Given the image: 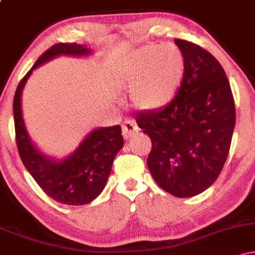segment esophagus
<instances>
[{
	"instance_id": "obj_1",
	"label": "esophagus",
	"mask_w": 255,
	"mask_h": 255,
	"mask_svg": "<svg viewBox=\"0 0 255 255\" xmlns=\"http://www.w3.org/2000/svg\"><path fill=\"white\" fill-rule=\"evenodd\" d=\"M139 131L137 126L134 124L133 120H127L125 121V125L122 126V134H124L125 139H130L134 134Z\"/></svg>"
}]
</instances>
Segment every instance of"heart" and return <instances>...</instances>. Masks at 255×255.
Segmentation results:
<instances>
[{
	"instance_id": "heart-1",
	"label": "heart",
	"mask_w": 255,
	"mask_h": 255,
	"mask_svg": "<svg viewBox=\"0 0 255 255\" xmlns=\"http://www.w3.org/2000/svg\"><path fill=\"white\" fill-rule=\"evenodd\" d=\"M184 64L174 45L148 44L131 55L122 80L137 109L157 111L172 101L183 78Z\"/></svg>"
}]
</instances>
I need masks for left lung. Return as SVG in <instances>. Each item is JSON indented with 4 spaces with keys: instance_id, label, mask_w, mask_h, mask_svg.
Instances as JSON below:
<instances>
[{
    "instance_id": "obj_1",
    "label": "left lung",
    "mask_w": 255,
    "mask_h": 255,
    "mask_svg": "<svg viewBox=\"0 0 255 255\" xmlns=\"http://www.w3.org/2000/svg\"><path fill=\"white\" fill-rule=\"evenodd\" d=\"M184 72L166 107L139 114L136 124L150 136L147 166L158 186L177 198L206 191L217 180L235 127V104L221 63L197 44L175 39Z\"/></svg>"
}]
</instances>
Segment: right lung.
Here are the masks:
<instances>
[{"instance_id": "right-lung-1", "label": "right lung", "mask_w": 255, "mask_h": 255, "mask_svg": "<svg viewBox=\"0 0 255 255\" xmlns=\"http://www.w3.org/2000/svg\"><path fill=\"white\" fill-rule=\"evenodd\" d=\"M92 52V49L84 44L52 45L17 85L13 102L16 145L25 168L49 197L57 203L73 206L91 203L104 189L114 159L124 147L121 127L118 125L96 128L85 136L73 153L57 159L40 151L31 140L22 118L21 96L32 72L39 66L60 56H90Z\"/></svg>"}]
</instances>
